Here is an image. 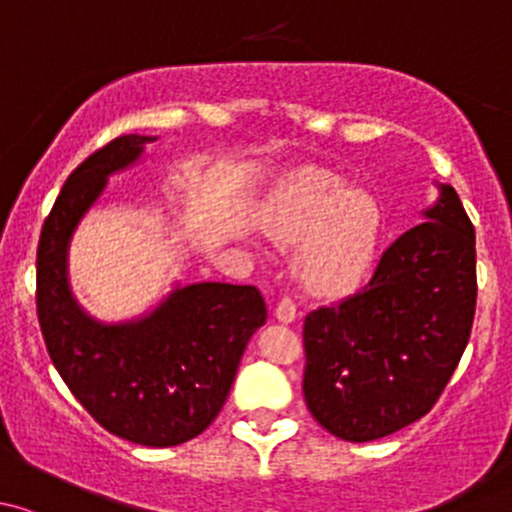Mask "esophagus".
<instances>
[{
	"label": "esophagus",
	"instance_id": "esophagus-1",
	"mask_svg": "<svg viewBox=\"0 0 512 512\" xmlns=\"http://www.w3.org/2000/svg\"><path fill=\"white\" fill-rule=\"evenodd\" d=\"M298 318V313H295V303L291 298H283L281 303L276 305V320L278 323H293V320Z\"/></svg>",
	"mask_w": 512,
	"mask_h": 512
}]
</instances>
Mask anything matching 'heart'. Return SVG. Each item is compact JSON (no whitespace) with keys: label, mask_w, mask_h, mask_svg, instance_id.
I'll use <instances>...</instances> for the list:
<instances>
[{"label":"heart","mask_w":512,"mask_h":512,"mask_svg":"<svg viewBox=\"0 0 512 512\" xmlns=\"http://www.w3.org/2000/svg\"><path fill=\"white\" fill-rule=\"evenodd\" d=\"M263 229L278 244L295 246L293 271L305 291L337 300L370 278L384 209L362 184H342L325 170H298L263 207Z\"/></svg>","instance_id":"b5f03b06"}]
</instances>
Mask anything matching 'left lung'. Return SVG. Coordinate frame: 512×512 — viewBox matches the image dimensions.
<instances>
[{
	"instance_id": "left-lung-1",
	"label": "left lung",
	"mask_w": 512,
	"mask_h": 512,
	"mask_svg": "<svg viewBox=\"0 0 512 512\" xmlns=\"http://www.w3.org/2000/svg\"><path fill=\"white\" fill-rule=\"evenodd\" d=\"M439 189L360 293L305 318V404L337 439L365 444L429 414L466 350L476 231L456 189Z\"/></svg>"
}]
</instances>
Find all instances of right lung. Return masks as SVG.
<instances>
[{"label": "right lung", "mask_w": 512, "mask_h": 512, "mask_svg": "<svg viewBox=\"0 0 512 512\" xmlns=\"http://www.w3.org/2000/svg\"><path fill=\"white\" fill-rule=\"evenodd\" d=\"M150 135H123L71 172L44 221L36 313L51 362L73 397L110 434L152 449L202 434L224 407L251 335L266 323L254 286L192 283L152 313L100 323L68 286V244L108 177L140 160Z\"/></svg>", "instance_id": "add662e5"}]
</instances>
